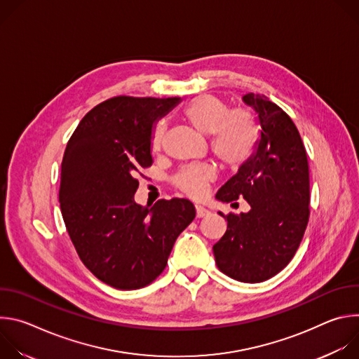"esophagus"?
<instances>
[{"label": "esophagus", "mask_w": 359, "mask_h": 359, "mask_svg": "<svg viewBox=\"0 0 359 359\" xmlns=\"http://www.w3.org/2000/svg\"><path fill=\"white\" fill-rule=\"evenodd\" d=\"M196 215L197 217H206L210 215V212L208 209H204L203 206H196Z\"/></svg>", "instance_id": "obj_1"}]
</instances>
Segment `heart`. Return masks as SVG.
<instances>
[{"mask_svg": "<svg viewBox=\"0 0 359 359\" xmlns=\"http://www.w3.org/2000/svg\"><path fill=\"white\" fill-rule=\"evenodd\" d=\"M183 116L198 132L210 135L213 155L230 169L245 165L259 146L262 129L255 116L244 108L230 109L227 102L219 96L200 95L191 99L183 109ZM165 130L163 121L153 126L150 136L153 150L162 147ZM213 179L215 170L209 165H190L175 175L173 183L184 193L200 197Z\"/></svg>", "mask_w": 359, "mask_h": 359, "instance_id": "heart-1", "label": "heart"}]
</instances>
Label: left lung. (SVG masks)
Wrapping results in <instances>:
<instances>
[{"label": "left lung", "mask_w": 359, "mask_h": 359, "mask_svg": "<svg viewBox=\"0 0 359 359\" xmlns=\"http://www.w3.org/2000/svg\"><path fill=\"white\" fill-rule=\"evenodd\" d=\"M243 100L259 115L262 140L216 197L224 203L244 197L251 210L240 216L220 213L227 230L213 252L226 276L262 283L292 260L304 237L310 219V169L292 119L264 95L247 93Z\"/></svg>", "instance_id": "obj_1"}]
</instances>
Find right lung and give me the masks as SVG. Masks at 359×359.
Masks as SVG:
<instances>
[{"label": "right lung", "mask_w": 359, "mask_h": 359, "mask_svg": "<svg viewBox=\"0 0 359 359\" xmlns=\"http://www.w3.org/2000/svg\"><path fill=\"white\" fill-rule=\"evenodd\" d=\"M179 99L109 97L82 118L65 147L60 204L67 231L85 267L118 290L155 281L196 217L187 198H162L151 209L133 198L137 175L153 163V122Z\"/></svg>", "instance_id": "add662e5"}]
</instances>
